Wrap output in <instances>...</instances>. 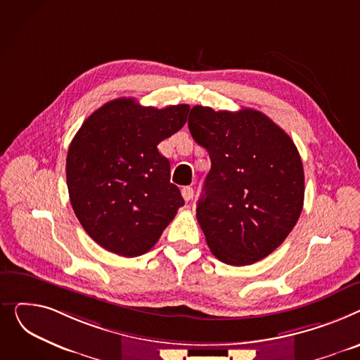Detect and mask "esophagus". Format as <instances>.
I'll use <instances>...</instances> for the list:
<instances>
[{
    "label": "esophagus",
    "instance_id": "1",
    "mask_svg": "<svg viewBox=\"0 0 360 360\" xmlns=\"http://www.w3.org/2000/svg\"><path fill=\"white\" fill-rule=\"evenodd\" d=\"M181 196L184 198V200H186V202H190V200L193 199V196H195V190H193L192 187L186 186V187H183V188H181Z\"/></svg>",
    "mask_w": 360,
    "mask_h": 360
}]
</instances>
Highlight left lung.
Segmentation results:
<instances>
[{
    "label": "left lung",
    "mask_w": 360,
    "mask_h": 360,
    "mask_svg": "<svg viewBox=\"0 0 360 360\" xmlns=\"http://www.w3.org/2000/svg\"><path fill=\"white\" fill-rule=\"evenodd\" d=\"M188 129L209 153L196 217L214 256L231 266L276 250L304 206V167L289 135L259 110L195 105Z\"/></svg>",
    "instance_id": "left-lung-1"
}]
</instances>
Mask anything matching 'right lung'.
<instances>
[{"label": "right lung", "instance_id": "obj_1", "mask_svg": "<svg viewBox=\"0 0 360 360\" xmlns=\"http://www.w3.org/2000/svg\"><path fill=\"white\" fill-rule=\"evenodd\" d=\"M188 104L143 108L116 98L89 116L67 155L74 212L104 250L123 257L150 251L184 205L157 145L180 131Z\"/></svg>", "mask_w": 360, "mask_h": 360}]
</instances>
